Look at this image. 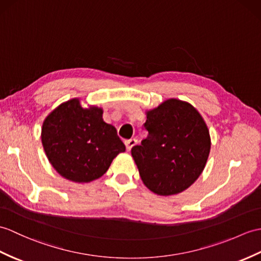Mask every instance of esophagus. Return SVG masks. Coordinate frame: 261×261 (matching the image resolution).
I'll use <instances>...</instances> for the list:
<instances>
[{"label":"esophagus","instance_id":"1","mask_svg":"<svg viewBox=\"0 0 261 261\" xmlns=\"http://www.w3.org/2000/svg\"><path fill=\"white\" fill-rule=\"evenodd\" d=\"M137 142H138L137 139H130V140H126V141L124 142L126 150L130 151V150H131V149H132L133 147H135V145L137 144Z\"/></svg>","mask_w":261,"mask_h":261}]
</instances>
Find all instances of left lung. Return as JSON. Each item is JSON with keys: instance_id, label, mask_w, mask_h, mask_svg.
<instances>
[{"instance_id": "1", "label": "left lung", "mask_w": 261, "mask_h": 261, "mask_svg": "<svg viewBox=\"0 0 261 261\" xmlns=\"http://www.w3.org/2000/svg\"><path fill=\"white\" fill-rule=\"evenodd\" d=\"M148 137L131 149L144 186L160 196L182 192L203 171L210 152L207 124L190 103L169 99L147 112Z\"/></svg>"}]
</instances>
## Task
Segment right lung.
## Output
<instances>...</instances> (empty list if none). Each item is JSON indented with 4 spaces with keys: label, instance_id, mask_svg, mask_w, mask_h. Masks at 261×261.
I'll return each instance as SVG.
<instances>
[{
    "label": "right lung",
    "instance_id": "1",
    "mask_svg": "<svg viewBox=\"0 0 261 261\" xmlns=\"http://www.w3.org/2000/svg\"><path fill=\"white\" fill-rule=\"evenodd\" d=\"M102 109H83L80 100L60 105L45 118L42 144L52 167L63 178L90 182L102 177L125 145L113 125L106 123Z\"/></svg>",
    "mask_w": 261,
    "mask_h": 261
}]
</instances>
